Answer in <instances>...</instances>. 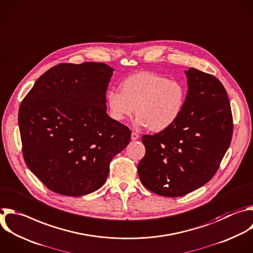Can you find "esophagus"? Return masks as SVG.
I'll use <instances>...</instances> for the list:
<instances>
[{
  "label": "esophagus",
  "mask_w": 253,
  "mask_h": 253,
  "mask_svg": "<svg viewBox=\"0 0 253 253\" xmlns=\"http://www.w3.org/2000/svg\"><path fill=\"white\" fill-rule=\"evenodd\" d=\"M131 139H132L133 141H135V140L139 139V135H138L137 133H135V132H132V134H131Z\"/></svg>",
  "instance_id": "1"
}]
</instances>
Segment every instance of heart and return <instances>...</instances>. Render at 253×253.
<instances>
[{"mask_svg":"<svg viewBox=\"0 0 253 253\" xmlns=\"http://www.w3.org/2000/svg\"><path fill=\"white\" fill-rule=\"evenodd\" d=\"M186 101L183 84L175 79L142 71L127 77L120 91L109 90L106 104L110 117L123 122L135 113L136 126L160 132L172 126L182 114Z\"/></svg>","mask_w":253,"mask_h":253,"instance_id":"heart-1","label":"heart"}]
</instances>
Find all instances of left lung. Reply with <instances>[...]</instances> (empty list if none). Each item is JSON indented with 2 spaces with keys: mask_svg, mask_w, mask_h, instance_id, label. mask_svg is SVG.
<instances>
[{
  "mask_svg": "<svg viewBox=\"0 0 253 253\" xmlns=\"http://www.w3.org/2000/svg\"><path fill=\"white\" fill-rule=\"evenodd\" d=\"M188 93L177 121L155 135H144L141 183L164 197L185 196L207 184L217 171L232 136L227 93L213 75L185 71Z\"/></svg>",
  "mask_w": 253,
  "mask_h": 253,
  "instance_id": "1",
  "label": "left lung"
}]
</instances>
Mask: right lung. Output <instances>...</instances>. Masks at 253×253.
<instances>
[{
    "mask_svg": "<svg viewBox=\"0 0 253 253\" xmlns=\"http://www.w3.org/2000/svg\"><path fill=\"white\" fill-rule=\"evenodd\" d=\"M114 69L103 62L57 64L44 72L19 110L29 169L50 191L68 197L100 189L109 163L131 131L106 112Z\"/></svg>",
    "mask_w": 253,
    "mask_h": 253,
    "instance_id": "add662e5",
    "label": "right lung"
}]
</instances>
